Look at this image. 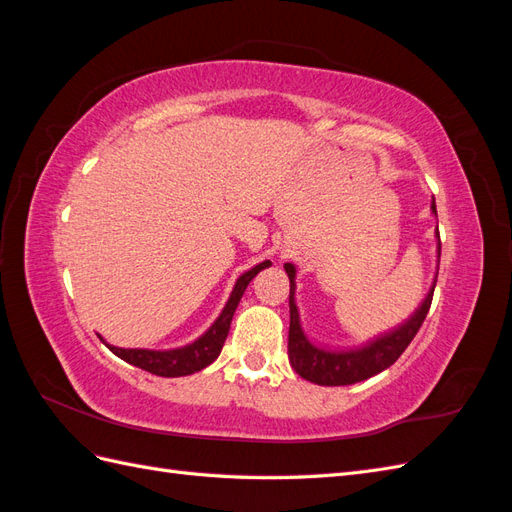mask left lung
Here are the masks:
<instances>
[{
    "mask_svg": "<svg viewBox=\"0 0 512 512\" xmlns=\"http://www.w3.org/2000/svg\"><path fill=\"white\" fill-rule=\"evenodd\" d=\"M431 211L438 215L436 200L431 203ZM438 241H440V235H438ZM284 269H286L288 280H290L288 359H290V365L294 367V371H297L301 378L314 382V384H320V386L354 384V382H361V380H367L371 376L380 374V371H384L386 367H391L399 359L401 352L410 346L418 329H421V324L431 307L433 288H436V284L431 286L423 305L418 307L414 316L406 324H401L399 329L374 339V342H369L363 348L331 352V350H322V348L314 346L305 337V333L301 329V320H299V309H297V303H294V275H297V269H294V265H290V262H286Z\"/></svg>",
    "mask_w": 512,
    "mask_h": 512,
    "instance_id": "left-lung-1",
    "label": "left lung"
}]
</instances>
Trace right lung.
Returning <instances> with one entry per match:
<instances>
[{"instance_id": "1", "label": "right lung", "mask_w": 512, "mask_h": 512, "mask_svg": "<svg viewBox=\"0 0 512 512\" xmlns=\"http://www.w3.org/2000/svg\"><path fill=\"white\" fill-rule=\"evenodd\" d=\"M269 265L271 262L265 260L239 277L235 288H232V292H230V299H228L226 307L218 316V320H215L211 324V329L203 337H198L194 344L175 348V350H141V348H117V346L106 344L102 337L100 339L108 346V350L119 356V359H123L134 367H141V369L149 371V374H156L162 378L190 376V374H194V371L205 369L207 365H211L215 359H218L226 337H228V331H230L232 316H235V309L243 297L247 284H250L254 277Z\"/></svg>"}]
</instances>
